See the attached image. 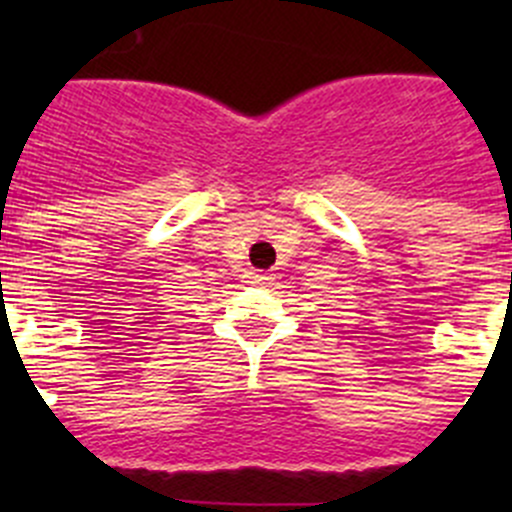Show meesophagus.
<instances>
[{
	"label": "esophagus",
	"mask_w": 512,
	"mask_h": 512,
	"mask_svg": "<svg viewBox=\"0 0 512 512\" xmlns=\"http://www.w3.org/2000/svg\"><path fill=\"white\" fill-rule=\"evenodd\" d=\"M265 280H270V277L262 275V272H257V270L250 272V282H252V285H262V282H265Z\"/></svg>",
	"instance_id": "obj_1"
}]
</instances>
